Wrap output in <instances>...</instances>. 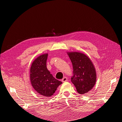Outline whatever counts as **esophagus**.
I'll return each mask as SVG.
<instances>
[{
	"label": "esophagus",
	"mask_w": 122,
	"mask_h": 122,
	"mask_svg": "<svg viewBox=\"0 0 122 122\" xmlns=\"http://www.w3.org/2000/svg\"><path fill=\"white\" fill-rule=\"evenodd\" d=\"M61 81H62V82H66V81H68V78H67V77H64L62 79V80H61Z\"/></svg>",
	"instance_id": "esophagus-1"
}]
</instances>
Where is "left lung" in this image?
<instances>
[{"label":"left lung","mask_w":122,"mask_h":122,"mask_svg":"<svg viewBox=\"0 0 122 122\" xmlns=\"http://www.w3.org/2000/svg\"><path fill=\"white\" fill-rule=\"evenodd\" d=\"M67 54L73 65L71 81L79 94H86L93 88L96 81L94 66L90 58L83 53L71 52Z\"/></svg>","instance_id":"left-lung-1"}]
</instances>
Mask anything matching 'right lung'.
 I'll list each match as a JSON object with an SVG mask.
<instances>
[{"instance_id":"right-lung-1","label":"right lung","mask_w":122,"mask_h":122,"mask_svg":"<svg viewBox=\"0 0 122 122\" xmlns=\"http://www.w3.org/2000/svg\"><path fill=\"white\" fill-rule=\"evenodd\" d=\"M48 54L41 55L32 62L30 70V79L33 88L38 93L51 97L62 82L55 79L47 68Z\"/></svg>"}]
</instances>
